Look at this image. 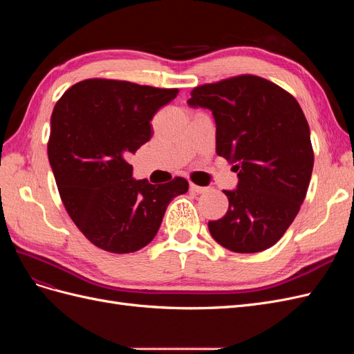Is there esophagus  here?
Returning <instances> with one entry per match:
<instances>
[{"label":"esophagus","mask_w":354,"mask_h":354,"mask_svg":"<svg viewBox=\"0 0 354 354\" xmlns=\"http://www.w3.org/2000/svg\"><path fill=\"white\" fill-rule=\"evenodd\" d=\"M190 190L195 192V194H205V192H208V187H202V186H198V185H190Z\"/></svg>","instance_id":"1"}]
</instances>
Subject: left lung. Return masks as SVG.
<instances>
[{
    "instance_id": "left-lung-1",
    "label": "left lung",
    "mask_w": 354,
    "mask_h": 354,
    "mask_svg": "<svg viewBox=\"0 0 354 354\" xmlns=\"http://www.w3.org/2000/svg\"><path fill=\"white\" fill-rule=\"evenodd\" d=\"M187 104L216 121V152L233 164L238 187L223 190L226 216L209 221L211 236L233 252L270 248L291 226L313 171L310 128L291 94L255 75L199 85Z\"/></svg>"
}]
</instances>
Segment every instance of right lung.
Masks as SVG:
<instances>
[{
	"mask_svg": "<svg viewBox=\"0 0 354 354\" xmlns=\"http://www.w3.org/2000/svg\"><path fill=\"white\" fill-rule=\"evenodd\" d=\"M116 80H85L62 95L51 115L48 160L69 217L93 245L113 254L142 250L159 230L168 203L189 189L133 178L128 159L151 140L153 115L177 97Z\"/></svg>",
	"mask_w": 354,
	"mask_h": 354,
	"instance_id": "add662e5",
	"label": "right lung"
}]
</instances>
